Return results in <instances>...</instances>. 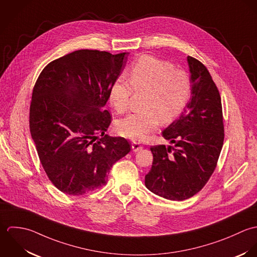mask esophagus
Returning <instances> with one entry per match:
<instances>
[{"label": "esophagus", "mask_w": 257, "mask_h": 257, "mask_svg": "<svg viewBox=\"0 0 257 257\" xmlns=\"http://www.w3.org/2000/svg\"><path fill=\"white\" fill-rule=\"evenodd\" d=\"M142 148H143V146L140 145L139 143H136V142H133V143H132V150H133L134 152H138V151H140Z\"/></svg>", "instance_id": "obj_1"}]
</instances>
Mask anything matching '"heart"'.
<instances>
[{
	"mask_svg": "<svg viewBox=\"0 0 257 257\" xmlns=\"http://www.w3.org/2000/svg\"><path fill=\"white\" fill-rule=\"evenodd\" d=\"M133 91L146 93L142 112L121 118L116 131L122 137L143 141L162 123L173 121L186 107L191 97L192 82L184 70L152 55L141 56L132 66L128 81L117 78L109 90V101L116 112L129 109Z\"/></svg>",
	"mask_w": 257,
	"mask_h": 257,
	"instance_id": "obj_1",
	"label": "heart"
}]
</instances>
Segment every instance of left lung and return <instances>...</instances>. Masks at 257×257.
I'll return each mask as SVG.
<instances>
[{
	"instance_id": "left-lung-1",
	"label": "left lung",
	"mask_w": 257,
	"mask_h": 257,
	"mask_svg": "<svg viewBox=\"0 0 257 257\" xmlns=\"http://www.w3.org/2000/svg\"><path fill=\"white\" fill-rule=\"evenodd\" d=\"M192 97L179 119L163 131L174 146H152L153 164L145 185L156 195L184 201L199 193L212 175L220 154L223 117L218 89L205 65L188 56Z\"/></svg>"
}]
</instances>
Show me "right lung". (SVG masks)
Instances as JSON below:
<instances>
[{
    "label": "right lung",
    "instance_id": "obj_1",
    "mask_svg": "<svg viewBox=\"0 0 257 257\" xmlns=\"http://www.w3.org/2000/svg\"><path fill=\"white\" fill-rule=\"evenodd\" d=\"M127 56L75 51L50 62L37 79L31 135L47 176L64 194L80 196L102 187L112 166L131 150L125 138L105 134L111 115L104 106Z\"/></svg>",
    "mask_w": 257,
    "mask_h": 257
}]
</instances>
